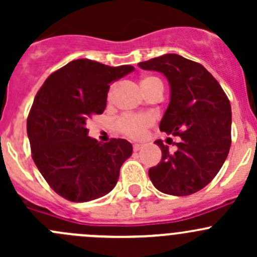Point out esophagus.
<instances>
[{"label": "esophagus", "instance_id": "34e87169", "mask_svg": "<svg viewBox=\"0 0 257 257\" xmlns=\"http://www.w3.org/2000/svg\"><path fill=\"white\" fill-rule=\"evenodd\" d=\"M142 148H143V145H142V144H138V143L133 144V150H134V152H138V150H141Z\"/></svg>", "mask_w": 257, "mask_h": 257}]
</instances>
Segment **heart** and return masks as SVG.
<instances>
[{
    "label": "heart",
    "mask_w": 257,
    "mask_h": 257,
    "mask_svg": "<svg viewBox=\"0 0 257 257\" xmlns=\"http://www.w3.org/2000/svg\"><path fill=\"white\" fill-rule=\"evenodd\" d=\"M157 83H160V80L155 78V77H145L141 80L142 89L145 93L152 85L157 84ZM110 95H112V89L109 90L108 97L110 98ZM153 121H154L153 116L147 115V114H139V115H128V114H125V115H121L116 119L115 128L124 136L137 139L143 136L145 131L152 125Z\"/></svg>",
    "instance_id": "1"
}]
</instances>
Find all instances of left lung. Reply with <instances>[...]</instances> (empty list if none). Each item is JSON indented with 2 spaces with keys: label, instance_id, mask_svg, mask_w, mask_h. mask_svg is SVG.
Returning a JSON list of instances; mask_svg holds the SVG:
<instances>
[{
  "label": "left lung",
  "instance_id": "1",
  "mask_svg": "<svg viewBox=\"0 0 257 257\" xmlns=\"http://www.w3.org/2000/svg\"><path fill=\"white\" fill-rule=\"evenodd\" d=\"M167 77L170 102L159 128L180 137L169 152L160 139L162 160L149 169L153 185L164 194L186 196L205 188L221 169L231 144V105L221 85L200 63L169 53L138 64Z\"/></svg>",
  "mask_w": 257,
  "mask_h": 257
}]
</instances>
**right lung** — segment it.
I'll use <instances>...</instances> for the list:
<instances>
[{
	"instance_id": "add662e5",
	"label": "right lung",
	"mask_w": 257,
	"mask_h": 257,
	"mask_svg": "<svg viewBox=\"0 0 257 257\" xmlns=\"http://www.w3.org/2000/svg\"><path fill=\"white\" fill-rule=\"evenodd\" d=\"M133 71L76 59L53 72L36 94L27 118L33 162L62 198L85 203L115 186L133 147L125 139L102 144L90 138L87 120L104 112L110 83Z\"/></svg>"
}]
</instances>
